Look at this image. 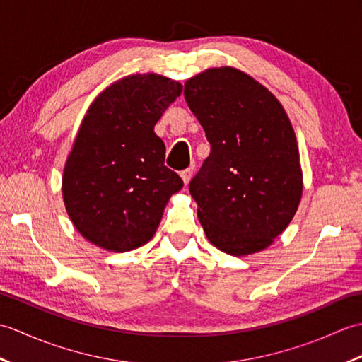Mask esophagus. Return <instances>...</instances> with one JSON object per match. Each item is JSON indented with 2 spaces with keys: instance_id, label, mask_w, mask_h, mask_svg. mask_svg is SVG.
Instances as JSON below:
<instances>
[{
  "instance_id": "1",
  "label": "esophagus",
  "mask_w": 362,
  "mask_h": 362,
  "mask_svg": "<svg viewBox=\"0 0 362 362\" xmlns=\"http://www.w3.org/2000/svg\"><path fill=\"white\" fill-rule=\"evenodd\" d=\"M191 175H193V168H188V169H185V171H182L180 177H182V180H183V183H185V185H188V182L191 180Z\"/></svg>"
}]
</instances>
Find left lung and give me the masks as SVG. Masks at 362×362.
Segmentation results:
<instances>
[{"label":"left lung","instance_id":"1","mask_svg":"<svg viewBox=\"0 0 362 362\" xmlns=\"http://www.w3.org/2000/svg\"><path fill=\"white\" fill-rule=\"evenodd\" d=\"M183 95L211 146L189 182L206 238L235 257L269 247L294 218L303 191L296 134L283 105L232 66L188 79Z\"/></svg>","mask_w":362,"mask_h":362}]
</instances>
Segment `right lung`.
<instances>
[{"label": "right lung", "instance_id": "obj_1", "mask_svg": "<svg viewBox=\"0 0 362 362\" xmlns=\"http://www.w3.org/2000/svg\"><path fill=\"white\" fill-rule=\"evenodd\" d=\"M180 93L182 83L165 76L132 74L88 107L62 177L66 213L87 241L127 252L156 233L183 182L165 166L153 126Z\"/></svg>", "mask_w": 362, "mask_h": 362}]
</instances>
